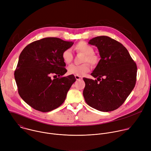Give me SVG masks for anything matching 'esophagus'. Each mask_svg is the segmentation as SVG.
<instances>
[{
  "instance_id": "obj_1",
  "label": "esophagus",
  "mask_w": 151,
  "mask_h": 151,
  "mask_svg": "<svg viewBox=\"0 0 151 151\" xmlns=\"http://www.w3.org/2000/svg\"><path fill=\"white\" fill-rule=\"evenodd\" d=\"M75 78L76 80H82V78L81 76H78V75H75Z\"/></svg>"
}]
</instances>
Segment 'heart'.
<instances>
[{
  "instance_id": "obj_1",
  "label": "heart",
  "mask_w": 151,
  "mask_h": 151,
  "mask_svg": "<svg viewBox=\"0 0 151 151\" xmlns=\"http://www.w3.org/2000/svg\"><path fill=\"white\" fill-rule=\"evenodd\" d=\"M74 49L76 52L83 54L82 61L85 63L79 65L75 64H70L68 68V72L70 75L82 76L90 70V64L87 62H88L92 66H96L99 63V58L94 54V48L85 42H79L75 46ZM62 57L64 63L67 64L70 63L73 59L72 49L68 48L64 50L63 52Z\"/></svg>"
}]
</instances>
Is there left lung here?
Returning <instances> with one entry per match:
<instances>
[{
    "label": "left lung",
    "mask_w": 151,
    "mask_h": 151,
    "mask_svg": "<svg viewBox=\"0 0 151 151\" xmlns=\"http://www.w3.org/2000/svg\"><path fill=\"white\" fill-rule=\"evenodd\" d=\"M88 44L97 47L101 57L91 75L83 78L84 99L90 106L101 112L117 109L135 87L137 66L120 42L106 36H97Z\"/></svg>",
    "instance_id": "8db88e82"
}]
</instances>
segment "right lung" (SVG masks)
<instances>
[{
	"label": "right lung",
	"instance_id": "add662e5",
	"mask_svg": "<svg viewBox=\"0 0 151 151\" xmlns=\"http://www.w3.org/2000/svg\"><path fill=\"white\" fill-rule=\"evenodd\" d=\"M73 44L57 37H45L30 43L21 52L14 72L18 92L35 110L50 112L65 100L76 79L73 75L63 76L67 70L62 54Z\"/></svg>",
	"mask_w": 151,
	"mask_h": 151
}]
</instances>
